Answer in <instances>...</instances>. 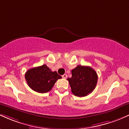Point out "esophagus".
I'll return each instance as SVG.
<instances>
[{"instance_id":"obj_1","label":"esophagus","mask_w":129,"mask_h":129,"mask_svg":"<svg viewBox=\"0 0 129 129\" xmlns=\"http://www.w3.org/2000/svg\"><path fill=\"white\" fill-rule=\"evenodd\" d=\"M62 77H63V79H66V78L67 77V75H66V74H63V76H62Z\"/></svg>"}]
</instances>
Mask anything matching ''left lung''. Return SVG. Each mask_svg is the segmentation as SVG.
<instances>
[{
    "label": "left lung",
    "mask_w": 129,
    "mask_h": 129,
    "mask_svg": "<svg viewBox=\"0 0 129 129\" xmlns=\"http://www.w3.org/2000/svg\"><path fill=\"white\" fill-rule=\"evenodd\" d=\"M72 77L68 78L73 94L77 97L86 96L91 93L98 82V74L89 66H77L71 71Z\"/></svg>",
    "instance_id": "left-lung-1"
}]
</instances>
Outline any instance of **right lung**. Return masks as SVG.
<instances>
[{
	"mask_svg": "<svg viewBox=\"0 0 129 129\" xmlns=\"http://www.w3.org/2000/svg\"><path fill=\"white\" fill-rule=\"evenodd\" d=\"M25 78L31 89L40 93H46L51 90L58 79L62 77L57 71H52L47 65L43 64L28 69Z\"/></svg>",
	"mask_w": 129,
	"mask_h": 129,
	"instance_id": "right-lung-1",
	"label": "right lung"
}]
</instances>
